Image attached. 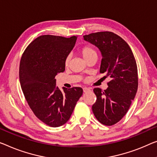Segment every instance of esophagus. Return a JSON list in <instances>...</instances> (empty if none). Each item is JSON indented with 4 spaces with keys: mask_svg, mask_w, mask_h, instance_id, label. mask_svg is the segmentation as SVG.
<instances>
[{
    "mask_svg": "<svg viewBox=\"0 0 157 157\" xmlns=\"http://www.w3.org/2000/svg\"><path fill=\"white\" fill-rule=\"evenodd\" d=\"M90 88H87V87H84L83 88V92H85V93L90 92Z\"/></svg>",
    "mask_w": 157,
    "mask_h": 157,
    "instance_id": "34e87169",
    "label": "esophagus"
}]
</instances>
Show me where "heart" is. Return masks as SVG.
<instances>
[{
	"mask_svg": "<svg viewBox=\"0 0 157 157\" xmlns=\"http://www.w3.org/2000/svg\"><path fill=\"white\" fill-rule=\"evenodd\" d=\"M79 52L82 56L84 59L85 60H87L90 57H92L93 56L97 55V51H95V49L91 46H85L82 48L80 50H79ZM71 62V56H68L67 57L65 58V66H68V65Z\"/></svg>",
	"mask_w": 157,
	"mask_h": 157,
	"instance_id": "heart-1",
	"label": "heart"
}]
</instances>
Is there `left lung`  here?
<instances>
[{
    "instance_id": "8db88e82",
    "label": "left lung",
    "mask_w": 157,
    "mask_h": 157,
    "mask_svg": "<svg viewBox=\"0 0 157 157\" xmlns=\"http://www.w3.org/2000/svg\"><path fill=\"white\" fill-rule=\"evenodd\" d=\"M83 37L99 49L100 72L111 78L106 90L94 89L97 101L92 111L103 125H113L125 115L136 95L138 75L134 55L129 45L113 32H96Z\"/></svg>"
}]
</instances>
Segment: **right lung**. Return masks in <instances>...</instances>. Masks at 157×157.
I'll return each mask as SVG.
<instances>
[{"label": "right lung", "mask_w": 157, "mask_h": 157, "mask_svg": "<svg viewBox=\"0 0 157 157\" xmlns=\"http://www.w3.org/2000/svg\"><path fill=\"white\" fill-rule=\"evenodd\" d=\"M77 36L70 38L42 35L29 44L20 64V82L30 109L39 120L51 127L69 120L83 90L81 87L56 86V76L65 71V60Z\"/></svg>", "instance_id": "right-lung-1"}]
</instances>
